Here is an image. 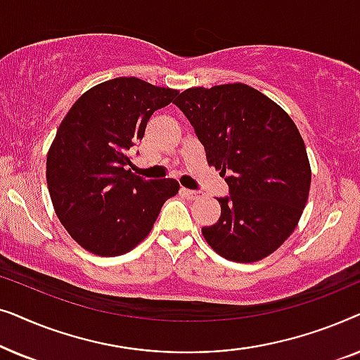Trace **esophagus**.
I'll list each match as a JSON object with an SVG mask.
<instances>
[{
    "label": "esophagus",
    "mask_w": 360,
    "mask_h": 360,
    "mask_svg": "<svg viewBox=\"0 0 360 360\" xmlns=\"http://www.w3.org/2000/svg\"><path fill=\"white\" fill-rule=\"evenodd\" d=\"M181 195H184L185 198H188V200H198L200 198L198 191L188 190V188H181Z\"/></svg>",
    "instance_id": "obj_1"
}]
</instances>
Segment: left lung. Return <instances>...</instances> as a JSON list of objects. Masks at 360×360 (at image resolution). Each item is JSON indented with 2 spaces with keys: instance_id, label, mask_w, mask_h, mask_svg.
<instances>
[{
  "instance_id": "obj_1",
  "label": "left lung",
  "mask_w": 360,
  "mask_h": 360,
  "mask_svg": "<svg viewBox=\"0 0 360 360\" xmlns=\"http://www.w3.org/2000/svg\"><path fill=\"white\" fill-rule=\"evenodd\" d=\"M174 103L229 186V196L218 198V223L201 229L206 243L234 262L275 252L297 228L311 184L292 117L244 83L188 88Z\"/></svg>"
}]
</instances>
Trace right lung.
I'll return each instance as SVG.
<instances>
[{"instance_id":"1","label":"right lung","mask_w":360,"mask_h":360,"mask_svg":"<svg viewBox=\"0 0 360 360\" xmlns=\"http://www.w3.org/2000/svg\"><path fill=\"white\" fill-rule=\"evenodd\" d=\"M176 95L136 77L112 78L83 93L58 126L47 154L49 193L63 228L88 252H129L179 193L174 179L147 181L127 169L149 117Z\"/></svg>"}]
</instances>
